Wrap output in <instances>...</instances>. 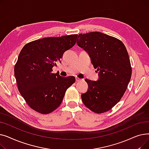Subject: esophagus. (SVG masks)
<instances>
[{
  "instance_id": "obj_1",
  "label": "esophagus",
  "mask_w": 149,
  "mask_h": 149,
  "mask_svg": "<svg viewBox=\"0 0 149 149\" xmlns=\"http://www.w3.org/2000/svg\"><path fill=\"white\" fill-rule=\"evenodd\" d=\"M75 79H76V81H80L83 80V79H80V78H79V77H76Z\"/></svg>"
}]
</instances>
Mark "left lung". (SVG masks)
<instances>
[{
    "instance_id": "left-lung-1",
    "label": "left lung",
    "mask_w": 149,
    "mask_h": 149,
    "mask_svg": "<svg viewBox=\"0 0 149 149\" xmlns=\"http://www.w3.org/2000/svg\"><path fill=\"white\" fill-rule=\"evenodd\" d=\"M78 46L86 51L99 79L85 81L88 91L81 95L83 104L96 113L106 112L120 101L132 75L127 49L119 39L100 32L80 34Z\"/></svg>"
}]
</instances>
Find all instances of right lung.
Listing matches in <instances>:
<instances>
[{
    "instance_id": "obj_1",
    "label": "right lung",
    "mask_w": 149,
    "mask_h": 149,
    "mask_svg": "<svg viewBox=\"0 0 149 149\" xmlns=\"http://www.w3.org/2000/svg\"><path fill=\"white\" fill-rule=\"evenodd\" d=\"M77 34L45 37L23 47L14 66L17 88L27 104L35 111L48 114L61 104L74 76L52 72L64 52L75 45Z\"/></svg>"
}]
</instances>
